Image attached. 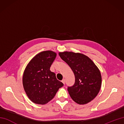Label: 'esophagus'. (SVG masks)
<instances>
[{
	"mask_svg": "<svg viewBox=\"0 0 124 124\" xmlns=\"http://www.w3.org/2000/svg\"><path fill=\"white\" fill-rule=\"evenodd\" d=\"M65 79H63L62 80V82L63 83V84H65Z\"/></svg>",
	"mask_w": 124,
	"mask_h": 124,
	"instance_id": "1",
	"label": "esophagus"
}]
</instances>
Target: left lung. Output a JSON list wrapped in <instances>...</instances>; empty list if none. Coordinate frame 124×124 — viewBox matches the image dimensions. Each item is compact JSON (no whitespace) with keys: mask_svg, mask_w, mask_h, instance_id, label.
Here are the masks:
<instances>
[{"mask_svg":"<svg viewBox=\"0 0 124 124\" xmlns=\"http://www.w3.org/2000/svg\"><path fill=\"white\" fill-rule=\"evenodd\" d=\"M59 54L75 75L74 85L68 87L70 97L79 104L91 102L98 94L101 86L102 77L98 68L83 54L64 52Z\"/></svg>","mask_w":124,"mask_h":124,"instance_id":"1","label":"left lung"}]
</instances>
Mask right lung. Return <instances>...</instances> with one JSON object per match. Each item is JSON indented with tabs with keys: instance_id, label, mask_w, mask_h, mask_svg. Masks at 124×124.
Returning a JSON list of instances; mask_svg holds the SVG:
<instances>
[{
	"instance_id": "obj_1",
	"label": "right lung",
	"mask_w": 124,
	"mask_h": 124,
	"mask_svg": "<svg viewBox=\"0 0 124 124\" xmlns=\"http://www.w3.org/2000/svg\"><path fill=\"white\" fill-rule=\"evenodd\" d=\"M56 54L46 51L37 54L25 68L23 76L24 91L31 101L46 104L54 98L63 84L58 80L55 73L50 70Z\"/></svg>"
}]
</instances>
